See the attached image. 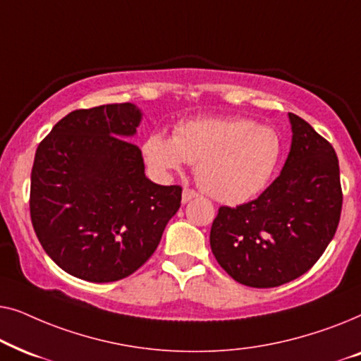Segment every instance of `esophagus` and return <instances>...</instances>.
Returning <instances> with one entry per match:
<instances>
[{
	"instance_id": "1",
	"label": "esophagus",
	"mask_w": 361,
	"mask_h": 361,
	"mask_svg": "<svg viewBox=\"0 0 361 361\" xmlns=\"http://www.w3.org/2000/svg\"><path fill=\"white\" fill-rule=\"evenodd\" d=\"M197 195H199V194H197L195 190L184 189V190H182V204H187V202H190L192 199H195Z\"/></svg>"
}]
</instances>
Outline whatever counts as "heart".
<instances>
[{
    "label": "heart",
    "mask_w": 361,
    "mask_h": 361,
    "mask_svg": "<svg viewBox=\"0 0 361 361\" xmlns=\"http://www.w3.org/2000/svg\"><path fill=\"white\" fill-rule=\"evenodd\" d=\"M283 137L250 118H200L180 123L174 136L154 131L142 142V156L159 177L195 165L207 195L221 204H241L268 185L283 159Z\"/></svg>",
    "instance_id": "heart-1"
}]
</instances>
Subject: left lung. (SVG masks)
<instances>
[{
  "label": "left lung",
  "instance_id": "left-lung-1",
  "mask_svg": "<svg viewBox=\"0 0 361 361\" xmlns=\"http://www.w3.org/2000/svg\"><path fill=\"white\" fill-rule=\"evenodd\" d=\"M288 116L293 141L278 179L256 200L220 207L212 224V253L250 288H276L312 268L332 241L342 212L332 145L302 118Z\"/></svg>",
  "mask_w": 361,
  "mask_h": 361
}]
</instances>
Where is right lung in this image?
<instances>
[{
  "label": "right lung",
  "mask_w": 361,
  "mask_h": 361,
  "mask_svg": "<svg viewBox=\"0 0 361 361\" xmlns=\"http://www.w3.org/2000/svg\"><path fill=\"white\" fill-rule=\"evenodd\" d=\"M142 111L111 103L63 116L37 146L31 220L59 268L90 283L135 273L159 245L180 207L179 185L145 174L136 135Z\"/></svg>",
  "instance_id": "obj_1"
}]
</instances>
